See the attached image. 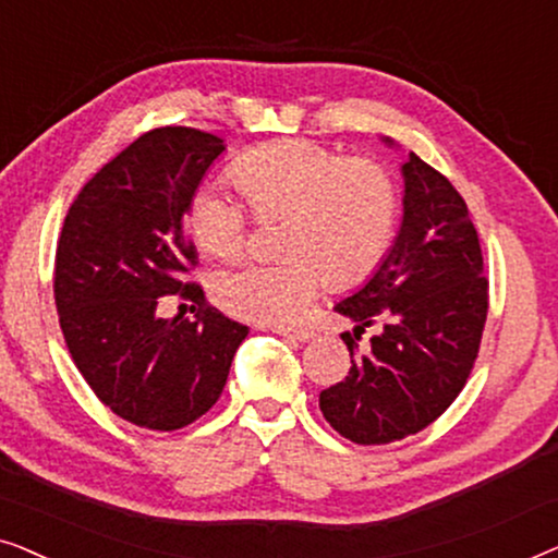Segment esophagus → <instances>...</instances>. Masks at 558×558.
I'll use <instances>...</instances> for the list:
<instances>
[{"label":"esophagus","mask_w":558,"mask_h":558,"mask_svg":"<svg viewBox=\"0 0 558 558\" xmlns=\"http://www.w3.org/2000/svg\"><path fill=\"white\" fill-rule=\"evenodd\" d=\"M274 332L284 335V338L296 340V342H307V340L315 338V330H310V327H277Z\"/></svg>","instance_id":"1"}]
</instances>
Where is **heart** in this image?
Returning <instances> with one entry per match:
<instances>
[{
  "mask_svg": "<svg viewBox=\"0 0 558 558\" xmlns=\"http://www.w3.org/2000/svg\"><path fill=\"white\" fill-rule=\"evenodd\" d=\"M233 182L258 220L284 218L277 264H246L216 281V300L235 317L287 325L330 284H355L391 246L399 187L371 157H342L310 140H279L233 165ZM195 243L218 258H235L248 243V213L216 187H201L187 205Z\"/></svg>",
  "mask_w": 558,
  "mask_h": 558,
  "instance_id": "1",
  "label": "heart"
}]
</instances>
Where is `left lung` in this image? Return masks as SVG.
Returning a JSON list of instances; mask_svg holds the SVG:
<instances>
[{"label":"left lung","instance_id":"left-lung-1","mask_svg":"<svg viewBox=\"0 0 558 558\" xmlns=\"http://www.w3.org/2000/svg\"><path fill=\"white\" fill-rule=\"evenodd\" d=\"M403 223L368 284L335 312L355 319L348 376L319 393V411L355 445H391L445 414L475 368L487 319L483 251L468 203L445 174L409 151ZM380 324L369 348L356 342Z\"/></svg>","mask_w":558,"mask_h":558}]
</instances>
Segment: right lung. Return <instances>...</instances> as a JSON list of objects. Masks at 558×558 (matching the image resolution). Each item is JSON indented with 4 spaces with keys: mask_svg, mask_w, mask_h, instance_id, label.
I'll list each match as a JSON object with an SVG mask.
<instances>
[{
    "mask_svg": "<svg viewBox=\"0 0 558 558\" xmlns=\"http://www.w3.org/2000/svg\"><path fill=\"white\" fill-rule=\"evenodd\" d=\"M223 149L201 129H151L83 185L58 239L52 292L68 353L104 407L151 432L201 418L248 335L187 281L197 254L182 220ZM172 295L194 302L193 320L158 317Z\"/></svg>",
    "mask_w": 558,
    "mask_h": 558,
    "instance_id": "add662e5",
    "label": "right lung"
}]
</instances>
